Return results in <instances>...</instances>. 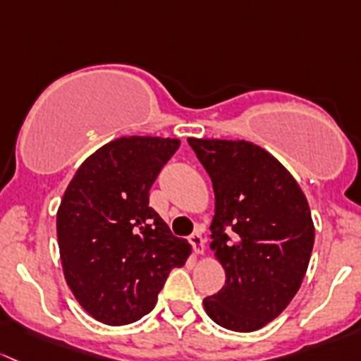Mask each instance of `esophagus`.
Instances as JSON below:
<instances>
[{
    "instance_id": "esophagus-1",
    "label": "esophagus",
    "mask_w": 361,
    "mask_h": 361,
    "mask_svg": "<svg viewBox=\"0 0 361 361\" xmlns=\"http://www.w3.org/2000/svg\"><path fill=\"white\" fill-rule=\"evenodd\" d=\"M189 243L192 245V250L195 254H203L205 252V238H203L200 233H195V235L189 236Z\"/></svg>"
}]
</instances>
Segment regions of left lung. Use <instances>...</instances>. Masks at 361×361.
<instances>
[{
    "label": "left lung",
    "mask_w": 361,
    "mask_h": 361,
    "mask_svg": "<svg viewBox=\"0 0 361 361\" xmlns=\"http://www.w3.org/2000/svg\"><path fill=\"white\" fill-rule=\"evenodd\" d=\"M188 142L214 185L210 248L226 271L224 287L203 306L217 325L254 332L300 288L314 243L310 205L290 172L257 144Z\"/></svg>",
    "instance_id": "1"
}]
</instances>
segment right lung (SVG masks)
<instances>
[{
	"instance_id": "1",
	"label": "right lung",
	"mask_w": 361,
	"mask_h": 361,
	"mask_svg": "<svg viewBox=\"0 0 361 361\" xmlns=\"http://www.w3.org/2000/svg\"><path fill=\"white\" fill-rule=\"evenodd\" d=\"M179 139L120 137L88 156L57 210L62 271L90 317L128 325L149 313L173 267L191 245L173 236L149 207L159 170Z\"/></svg>"
}]
</instances>
